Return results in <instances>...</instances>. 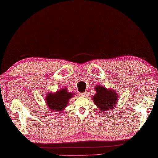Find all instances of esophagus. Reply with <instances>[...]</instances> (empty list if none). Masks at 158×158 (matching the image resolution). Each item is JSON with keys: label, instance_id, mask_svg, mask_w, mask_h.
Masks as SVG:
<instances>
[{"label": "esophagus", "instance_id": "34e87169", "mask_svg": "<svg viewBox=\"0 0 158 158\" xmlns=\"http://www.w3.org/2000/svg\"><path fill=\"white\" fill-rule=\"evenodd\" d=\"M86 93L85 92V93H80V96H81V97H86Z\"/></svg>", "mask_w": 158, "mask_h": 158}]
</instances>
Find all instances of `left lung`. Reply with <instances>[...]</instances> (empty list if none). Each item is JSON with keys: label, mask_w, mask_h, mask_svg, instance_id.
<instances>
[{"label": "left lung", "mask_w": 158, "mask_h": 158, "mask_svg": "<svg viewBox=\"0 0 158 158\" xmlns=\"http://www.w3.org/2000/svg\"><path fill=\"white\" fill-rule=\"evenodd\" d=\"M95 95L93 96V101L102 112L111 111L117 105L118 95L113 89H107L98 85L95 87Z\"/></svg>", "instance_id": "1"}]
</instances>
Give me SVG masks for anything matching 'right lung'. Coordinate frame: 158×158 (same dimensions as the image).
Wrapping results in <instances>:
<instances>
[{
    "mask_svg": "<svg viewBox=\"0 0 158 158\" xmlns=\"http://www.w3.org/2000/svg\"><path fill=\"white\" fill-rule=\"evenodd\" d=\"M75 94L68 91L67 88H62L56 92H48L46 93V105L48 110L54 114H60L69 104V99Z\"/></svg>",
    "mask_w": 158,
    "mask_h": 158,
    "instance_id": "right-lung-1",
    "label": "right lung"
}]
</instances>
